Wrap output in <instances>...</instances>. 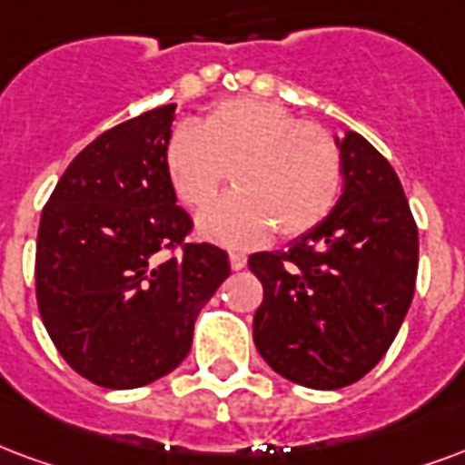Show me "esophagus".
Returning a JSON list of instances; mask_svg holds the SVG:
<instances>
[{
	"label": "esophagus",
	"instance_id": "obj_1",
	"mask_svg": "<svg viewBox=\"0 0 465 465\" xmlns=\"http://www.w3.org/2000/svg\"><path fill=\"white\" fill-rule=\"evenodd\" d=\"M229 263H232L233 271H242V268L246 266V256H243L242 251H232V253H229Z\"/></svg>",
	"mask_w": 465,
	"mask_h": 465
}]
</instances>
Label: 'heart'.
<instances>
[{"instance_id":"heart-1","label":"heart","mask_w":465,"mask_h":465,"mask_svg":"<svg viewBox=\"0 0 465 465\" xmlns=\"http://www.w3.org/2000/svg\"><path fill=\"white\" fill-rule=\"evenodd\" d=\"M232 167L236 189L197 219L199 233L229 246H253L278 229L301 236L332 212L342 187L335 137L261 98H229L164 143V170L189 209L206 206Z\"/></svg>"}]
</instances>
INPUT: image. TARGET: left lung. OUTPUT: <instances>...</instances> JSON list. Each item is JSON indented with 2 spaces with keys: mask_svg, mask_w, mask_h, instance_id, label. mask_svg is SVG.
<instances>
[{
  "mask_svg": "<svg viewBox=\"0 0 465 465\" xmlns=\"http://www.w3.org/2000/svg\"><path fill=\"white\" fill-rule=\"evenodd\" d=\"M342 194L318 226L249 268L263 283L253 342L311 390H342L380 362L414 298L419 232L391 164L355 130L335 135Z\"/></svg>",
  "mask_w": 465,
  "mask_h": 465,
  "instance_id": "left-lung-1",
  "label": "left lung"
}]
</instances>
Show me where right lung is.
Returning <instances> with one entry per match:
<instances>
[{
    "label": "right lung",
    "mask_w": 465,
    "mask_h": 465,
    "mask_svg": "<svg viewBox=\"0 0 465 465\" xmlns=\"http://www.w3.org/2000/svg\"><path fill=\"white\" fill-rule=\"evenodd\" d=\"M174 103L110 127L75 154L44 206L36 301L54 345L105 390H135L189 355L194 320L229 278L226 251L185 243L164 170Z\"/></svg>",
    "instance_id": "add662e5"
}]
</instances>
